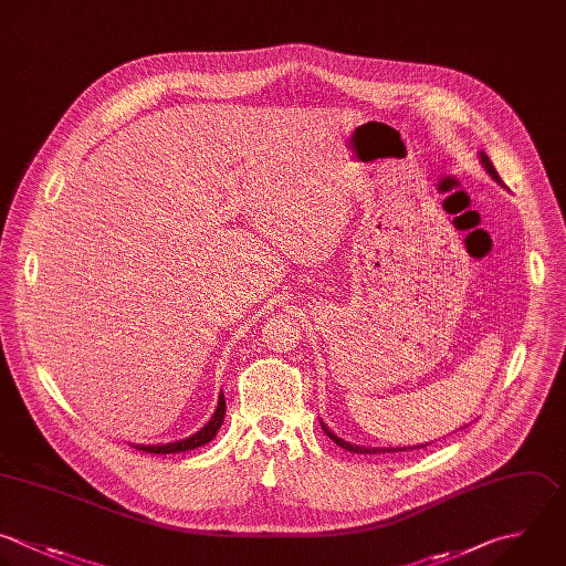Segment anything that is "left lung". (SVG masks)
<instances>
[{
  "label": "left lung",
  "mask_w": 566,
  "mask_h": 566,
  "mask_svg": "<svg viewBox=\"0 0 566 566\" xmlns=\"http://www.w3.org/2000/svg\"><path fill=\"white\" fill-rule=\"evenodd\" d=\"M478 155H480V164H482V168L486 170V175H489L497 186L504 188V184H502V179L497 177V172H495L493 164L489 161V157H486L482 150H480ZM321 427H323V431H325L338 447H343L345 451H354V453H391V451H409V449H420V447H424V444H416V447H363V444H354V442H347V440L338 438L329 427H325L323 420H321Z\"/></svg>",
  "instance_id": "1"
}]
</instances>
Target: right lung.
Instances as JSON below:
<instances>
[{"instance_id":"right-lung-1","label":"right lung","mask_w":566,"mask_h":566,"mask_svg":"<svg viewBox=\"0 0 566 566\" xmlns=\"http://www.w3.org/2000/svg\"><path fill=\"white\" fill-rule=\"evenodd\" d=\"M223 418H226V396L223 391L219 394V402H217V409L212 413V418L192 436L188 438H181V440H175V442H164V444H133L146 453H179V451H190V449H197L201 444H208L217 431L221 429L223 424Z\"/></svg>"}]
</instances>
